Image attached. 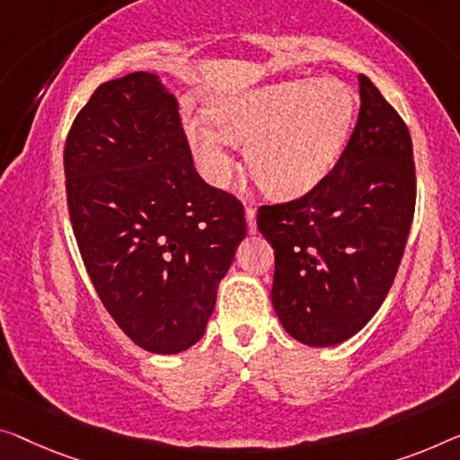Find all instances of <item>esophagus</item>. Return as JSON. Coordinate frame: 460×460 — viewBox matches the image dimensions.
<instances>
[{
    "instance_id": "1",
    "label": "esophagus",
    "mask_w": 460,
    "mask_h": 460,
    "mask_svg": "<svg viewBox=\"0 0 460 460\" xmlns=\"http://www.w3.org/2000/svg\"><path fill=\"white\" fill-rule=\"evenodd\" d=\"M245 225H248L250 235H252V233L258 231V227H256V210H253L252 207H245Z\"/></svg>"
}]
</instances>
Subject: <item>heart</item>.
Here are the masks:
<instances>
[{
	"instance_id": "obj_1",
	"label": "heart",
	"mask_w": 460,
	"mask_h": 460,
	"mask_svg": "<svg viewBox=\"0 0 460 460\" xmlns=\"http://www.w3.org/2000/svg\"><path fill=\"white\" fill-rule=\"evenodd\" d=\"M210 113L225 138L245 146V164L260 190L274 200H296L339 163L358 97L341 80L301 78L229 94L212 102ZM186 134L202 175L223 188L233 156L221 134L202 118H190Z\"/></svg>"
}]
</instances>
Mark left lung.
Masks as SVG:
<instances>
[{
	"mask_svg": "<svg viewBox=\"0 0 460 460\" xmlns=\"http://www.w3.org/2000/svg\"><path fill=\"white\" fill-rule=\"evenodd\" d=\"M359 97L358 123L331 173L297 200L258 210V229L274 250V312L310 347L339 345L372 320L413 221L409 129L363 74Z\"/></svg>",
	"mask_w": 460,
	"mask_h": 460,
	"instance_id": "8db88e82",
	"label": "left lung"
}]
</instances>
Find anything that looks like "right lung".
I'll list each match as a JSON object with an SVG mask.
<instances>
[{"mask_svg":"<svg viewBox=\"0 0 460 460\" xmlns=\"http://www.w3.org/2000/svg\"><path fill=\"white\" fill-rule=\"evenodd\" d=\"M64 169L74 235L111 318L150 353L196 345L245 218L196 173L175 94L150 72L101 84L72 123Z\"/></svg>","mask_w":460,"mask_h":460,"instance_id":"right-lung-1","label":"right lung"}]
</instances>
